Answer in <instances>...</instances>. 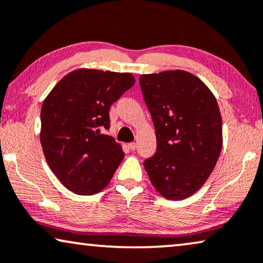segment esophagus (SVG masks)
<instances>
[{"label":"esophagus","instance_id":"esophagus-1","mask_svg":"<svg viewBox=\"0 0 263 263\" xmlns=\"http://www.w3.org/2000/svg\"><path fill=\"white\" fill-rule=\"evenodd\" d=\"M128 149H130L131 151H135L137 149V144L136 143H130V144H128Z\"/></svg>","mask_w":263,"mask_h":263}]
</instances>
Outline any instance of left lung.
Returning a JSON list of instances; mask_svg holds the SVG:
<instances>
[{"mask_svg":"<svg viewBox=\"0 0 263 263\" xmlns=\"http://www.w3.org/2000/svg\"><path fill=\"white\" fill-rule=\"evenodd\" d=\"M157 153L144 162L158 193L182 200L204 186L223 146L221 116L209 87L193 73L170 70L140 75Z\"/></svg>","mask_w":263,"mask_h":263,"instance_id":"1","label":"left lung"}]
</instances>
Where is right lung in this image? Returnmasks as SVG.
Here are the masks:
<instances>
[{
	"mask_svg": "<svg viewBox=\"0 0 263 263\" xmlns=\"http://www.w3.org/2000/svg\"><path fill=\"white\" fill-rule=\"evenodd\" d=\"M136 80L128 72L77 69L65 75L44 100L40 143L47 164L69 191H102L124 158L121 145L103 135L109 108Z\"/></svg>",
	"mask_w": 263,
	"mask_h": 263,
	"instance_id": "right-lung-1",
	"label": "right lung"
}]
</instances>
